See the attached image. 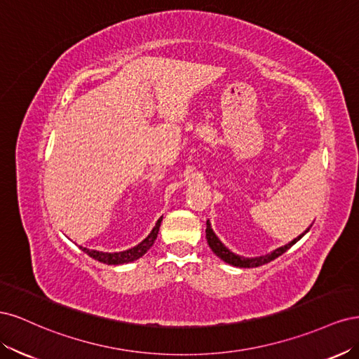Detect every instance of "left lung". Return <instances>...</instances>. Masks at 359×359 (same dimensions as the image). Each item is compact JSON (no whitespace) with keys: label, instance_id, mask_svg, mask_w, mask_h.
<instances>
[{"label":"left lung","instance_id":"1","mask_svg":"<svg viewBox=\"0 0 359 359\" xmlns=\"http://www.w3.org/2000/svg\"><path fill=\"white\" fill-rule=\"evenodd\" d=\"M310 227H311V226H310ZM310 227H309V229L304 231L299 236H297L295 240L287 243L286 245L278 247V248L274 250V252H271V253L264 255V256H257V257H243V256H238V255L232 253L231 250L227 248V247L219 240V238H217V235H215L214 231H212L210 220H206V231H205V232H206V241H208L210 248H211L212 252H214L217 256H219L222 260H224L226 264L233 265V266H240V268H256V266H260V265H265V264L271 262V260H274L276 257H278V256L283 255L285 252H287V250H289L293 244H297V243L301 240V238L310 231Z\"/></svg>","mask_w":359,"mask_h":359}]
</instances>
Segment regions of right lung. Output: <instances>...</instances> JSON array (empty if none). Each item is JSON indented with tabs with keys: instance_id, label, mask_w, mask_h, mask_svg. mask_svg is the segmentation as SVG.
Masks as SVG:
<instances>
[{
	"instance_id": "obj_1",
	"label": "right lung",
	"mask_w": 359,
	"mask_h": 359,
	"mask_svg": "<svg viewBox=\"0 0 359 359\" xmlns=\"http://www.w3.org/2000/svg\"><path fill=\"white\" fill-rule=\"evenodd\" d=\"M161 219H163V217H160V219L157 220L156 226L153 227V231H151V233L145 238L142 243H139L133 248L124 250V252L104 253V252H97V250H90V248H85V247H81V250L83 253L88 255L90 257L99 260V262H102V264H107V265H121V264L133 262V260L142 257L148 252V250L153 247L156 238H157V233H158V229H160Z\"/></svg>"
}]
</instances>
